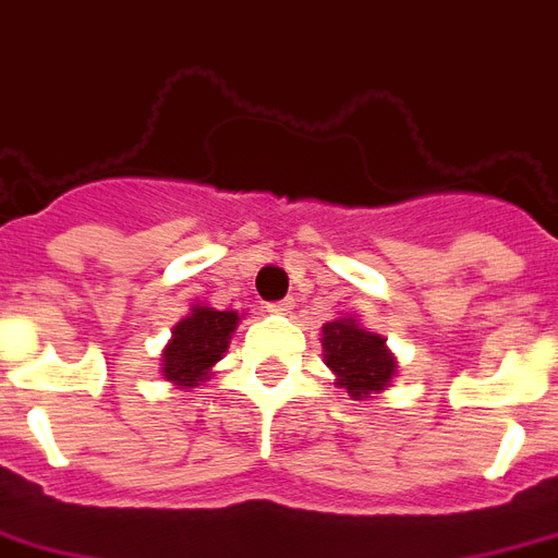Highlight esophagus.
Listing matches in <instances>:
<instances>
[{"mask_svg":"<svg viewBox=\"0 0 558 558\" xmlns=\"http://www.w3.org/2000/svg\"><path fill=\"white\" fill-rule=\"evenodd\" d=\"M295 311V299H283V301H271L268 304V313H280V316H287V313Z\"/></svg>","mask_w":558,"mask_h":558,"instance_id":"1","label":"esophagus"}]
</instances>
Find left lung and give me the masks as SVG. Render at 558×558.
I'll list each match as a JSON object with an SVG mask.
<instances>
[{"instance_id": "left-lung-1", "label": "left lung", "mask_w": 558, "mask_h": 558, "mask_svg": "<svg viewBox=\"0 0 558 558\" xmlns=\"http://www.w3.org/2000/svg\"><path fill=\"white\" fill-rule=\"evenodd\" d=\"M322 349L337 384L354 399L381 393L396 375V357L384 345L381 333L366 331L352 316L322 325Z\"/></svg>"}]
</instances>
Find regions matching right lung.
<instances>
[{
    "instance_id": "obj_1",
    "label": "right lung",
    "mask_w": 558,
    "mask_h": 558,
    "mask_svg": "<svg viewBox=\"0 0 558 558\" xmlns=\"http://www.w3.org/2000/svg\"><path fill=\"white\" fill-rule=\"evenodd\" d=\"M239 313L216 311L206 304H195L183 322H177L171 331V342L162 352L165 378L177 387H197L209 378L227 352L230 333L236 331Z\"/></svg>"
}]
</instances>
